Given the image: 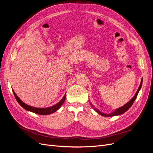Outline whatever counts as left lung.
Segmentation results:
<instances>
[{
  "mask_svg": "<svg viewBox=\"0 0 153 153\" xmlns=\"http://www.w3.org/2000/svg\"><path fill=\"white\" fill-rule=\"evenodd\" d=\"M142 84H143V78L141 79V83H140V85L138 87V89L137 90V91H136V92L135 93L134 97L129 101L128 102H127L126 104H125V105L121 107H120L118 108H117L114 111L112 112V113H110V114H104V113H102V112H101L99 110H98L97 108H96L95 107H94L93 106L92 104L91 103V105H92V107H93V108L94 109V110L97 112V113H98L99 114H100V115L102 116H103V117H113V116H116V115H122L123 114H124L125 112H126L128 109H129L131 105H133V103H134L135 99H136V97H137V95L139 93V91H140L141 88V86H142Z\"/></svg>",
  "mask_w": 153,
  "mask_h": 153,
  "instance_id": "1",
  "label": "left lung"
}]
</instances>
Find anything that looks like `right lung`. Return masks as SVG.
<instances>
[{"label":"right lung","mask_w":153,"mask_h":153,"mask_svg":"<svg viewBox=\"0 0 153 153\" xmlns=\"http://www.w3.org/2000/svg\"><path fill=\"white\" fill-rule=\"evenodd\" d=\"M13 94H14V96H15L16 100H17V101L21 105V107H22L24 109L27 110V111L33 112V113L38 114V115H50V114H53L54 112L57 111L61 107V105H62L64 101H65L66 97V95L65 94L64 95V97H62V99L58 103L55 104V105H54L51 107H47V108H37V107H34L28 105H27V104L23 102L17 95V94L15 93L13 90Z\"/></svg>","instance_id":"1"}]
</instances>
